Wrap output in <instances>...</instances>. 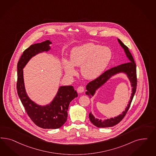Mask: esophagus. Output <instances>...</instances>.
<instances>
[{"instance_id": "34e87169", "label": "esophagus", "mask_w": 156, "mask_h": 156, "mask_svg": "<svg viewBox=\"0 0 156 156\" xmlns=\"http://www.w3.org/2000/svg\"><path fill=\"white\" fill-rule=\"evenodd\" d=\"M83 91H84V87H83V86H79L78 87V89H77V91L78 92V93H83Z\"/></svg>"}]
</instances>
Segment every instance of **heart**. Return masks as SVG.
I'll use <instances>...</instances> for the list:
<instances>
[{
  "label": "heart",
  "mask_w": 156,
  "mask_h": 156,
  "mask_svg": "<svg viewBox=\"0 0 156 156\" xmlns=\"http://www.w3.org/2000/svg\"><path fill=\"white\" fill-rule=\"evenodd\" d=\"M112 57L108 47L88 43L75 47L71 50L70 62L63 61L66 74L73 76L76 70L73 66H80L82 76L87 79H94L101 74L108 65Z\"/></svg>",
  "instance_id": "1"
}]
</instances>
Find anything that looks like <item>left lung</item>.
<instances>
[{"instance_id":"left-lung-1","label":"left lung","mask_w":156,"mask_h":156,"mask_svg":"<svg viewBox=\"0 0 156 156\" xmlns=\"http://www.w3.org/2000/svg\"><path fill=\"white\" fill-rule=\"evenodd\" d=\"M118 41L121 46L124 48V50L126 54V55L129 59V62L112 67L110 69L105 71L104 73H102L101 76H99L96 79L90 81V82L88 83V84L86 85L87 91H86L85 93L87 95L89 96V97H91V96H93L94 94L95 89H98L101 85H103L111 76H113L116 73H118L119 72L123 71L127 74L128 77L130 80V82L133 87L132 94L130 98V101H129L128 104V107L123 112L122 114H121L118 117H116L114 118H110L105 121H102V120H99L98 119L95 118L92 114H89V119L91 122L98 128L112 127L118 124L119 122H121L127 113L128 110L130 106L133 97L136 91L137 85L136 64L134 62L133 57L132 54L130 52V51L129 50L128 47L126 45H125L121 42V41H120L119 39H118Z\"/></svg>"}]
</instances>
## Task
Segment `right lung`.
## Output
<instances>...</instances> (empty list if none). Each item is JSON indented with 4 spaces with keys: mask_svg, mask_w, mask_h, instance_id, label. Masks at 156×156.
I'll return each mask as SVG.
<instances>
[{
    "mask_svg": "<svg viewBox=\"0 0 156 156\" xmlns=\"http://www.w3.org/2000/svg\"><path fill=\"white\" fill-rule=\"evenodd\" d=\"M48 40L41 43L31 45L24 51L17 65L18 78L16 82L17 93L29 117L36 125L43 129H58L66 122L69 104L78 97L77 93L72 86H62L55 98L49 105L41 106L35 104L26 94L24 86L23 69L30 58L39 52L48 51Z\"/></svg>",
    "mask_w": 156,
    "mask_h": 156,
    "instance_id": "right-lung-1",
    "label": "right lung"
}]
</instances>
